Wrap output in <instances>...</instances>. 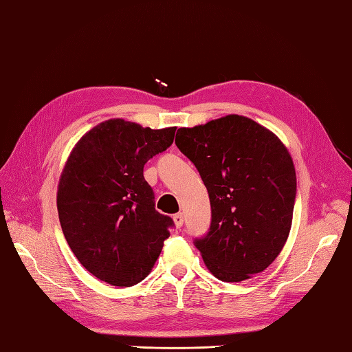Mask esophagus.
<instances>
[{
	"mask_svg": "<svg viewBox=\"0 0 352 352\" xmlns=\"http://www.w3.org/2000/svg\"><path fill=\"white\" fill-rule=\"evenodd\" d=\"M173 221H175L176 228H181V226L184 225V216H182V212L175 214V216H173Z\"/></svg>",
	"mask_w": 352,
	"mask_h": 352,
	"instance_id": "obj_1",
	"label": "esophagus"
}]
</instances>
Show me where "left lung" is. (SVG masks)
Returning <instances> with one entry per match:
<instances>
[{
	"instance_id": "8db88e82",
	"label": "left lung",
	"mask_w": 352,
	"mask_h": 352,
	"mask_svg": "<svg viewBox=\"0 0 352 352\" xmlns=\"http://www.w3.org/2000/svg\"><path fill=\"white\" fill-rule=\"evenodd\" d=\"M176 146L195 164L211 202V226L195 246L211 274L240 283L267 269L289 236L296 173L269 129L241 116L177 129Z\"/></svg>"
}]
</instances>
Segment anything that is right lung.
Instances as JSON below:
<instances>
[{
  "label": "right lung",
  "instance_id": "obj_1",
  "mask_svg": "<svg viewBox=\"0 0 352 352\" xmlns=\"http://www.w3.org/2000/svg\"><path fill=\"white\" fill-rule=\"evenodd\" d=\"M175 132L107 120L82 136L63 167L57 186L63 235L82 266L107 284L142 281L175 226L155 210L144 179L146 162L173 144Z\"/></svg>",
  "mask_w": 352,
  "mask_h": 352
}]
</instances>
